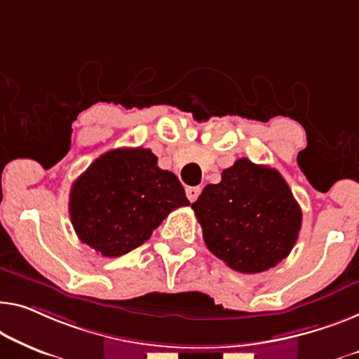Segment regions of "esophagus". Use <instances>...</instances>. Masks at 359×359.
Segmentation results:
<instances>
[{
    "label": "esophagus",
    "instance_id": "34e87169",
    "mask_svg": "<svg viewBox=\"0 0 359 359\" xmlns=\"http://www.w3.org/2000/svg\"><path fill=\"white\" fill-rule=\"evenodd\" d=\"M185 191H187V198H189V200L194 203L198 196H200V194H201V189L200 187H187L185 189Z\"/></svg>",
    "mask_w": 359,
    "mask_h": 359
}]
</instances>
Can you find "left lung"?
<instances>
[{"instance_id": "1", "label": "left lung", "mask_w": 359, "mask_h": 359, "mask_svg": "<svg viewBox=\"0 0 359 359\" xmlns=\"http://www.w3.org/2000/svg\"><path fill=\"white\" fill-rule=\"evenodd\" d=\"M208 250L233 271L256 274L287 258L302 210L279 170L237 159L191 203Z\"/></svg>"}]
</instances>
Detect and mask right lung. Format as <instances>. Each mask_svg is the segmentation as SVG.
Here are the masks:
<instances>
[{
	"label": "right lung",
	"mask_w": 359,
	"mask_h": 359,
	"mask_svg": "<svg viewBox=\"0 0 359 359\" xmlns=\"http://www.w3.org/2000/svg\"><path fill=\"white\" fill-rule=\"evenodd\" d=\"M189 205L179 179L158 168L151 149L117 148L74 182L69 214L83 243L117 258L145 243L170 211Z\"/></svg>",
	"instance_id": "1"
}]
</instances>
